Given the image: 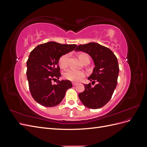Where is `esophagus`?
Listing matches in <instances>:
<instances>
[{
	"instance_id": "esophagus-1",
	"label": "esophagus",
	"mask_w": 147,
	"mask_h": 147,
	"mask_svg": "<svg viewBox=\"0 0 147 147\" xmlns=\"http://www.w3.org/2000/svg\"><path fill=\"white\" fill-rule=\"evenodd\" d=\"M72 84H73V86H76L77 84V83H76V82H72Z\"/></svg>"
}]
</instances>
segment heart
<instances>
[{"label": "heart", "mask_w": 147, "mask_h": 147, "mask_svg": "<svg viewBox=\"0 0 147 147\" xmlns=\"http://www.w3.org/2000/svg\"><path fill=\"white\" fill-rule=\"evenodd\" d=\"M69 57V54H64L62 55L59 59V65L62 68H65L67 66V61ZM78 58L82 63L86 59H90L89 56L86 53H80L78 55ZM85 72L82 70H77L74 69H69L64 74V77L72 82H78L85 76Z\"/></svg>", "instance_id": "obj_1"}]
</instances>
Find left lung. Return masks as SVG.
I'll return each instance as SVG.
<instances>
[{"mask_svg":"<svg viewBox=\"0 0 147 147\" xmlns=\"http://www.w3.org/2000/svg\"><path fill=\"white\" fill-rule=\"evenodd\" d=\"M75 51L84 52L91 57L95 67L88 79L92 83L97 82L94 87H91V83L84 84V91L78 94L79 99L89 109L101 108L110 100L117 86L119 74L117 57L109 48L94 42L80 45Z\"/></svg>","mask_w":147,"mask_h":147,"instance_id":"obj_1","label":"left lung"}]
</instances>
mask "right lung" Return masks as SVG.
<instances>
[{"mask_svg": "<svg viewBox=\"0 0 147 147\" xmlns=\"http://www.w3.org/2000/svg\"><path fill=\"white\" fill-rule=\"evenodd\" d=\"M77 45L48 42L39 45L30 52L27 61V78L29 90L37 103L51 107L61 103L72 84L68 80H52L61 77L58 61L64 54L73 51Z\"/></svg>", "mask_w": 147, "mask_h": 147, "instance_id": "obj_1", "label": "right lung"}]
</instances>
